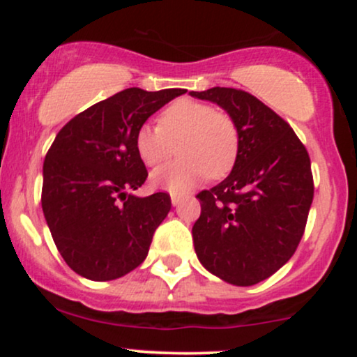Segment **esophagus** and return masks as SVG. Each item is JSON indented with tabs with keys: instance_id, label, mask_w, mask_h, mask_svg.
<instances>
[{
	"instance_id": "34e87169",
	"label": "esophagus",
	"mask_w": 357,
	"mask_h": 357,
	"mask_svg": "<svg viewBox=\"0 0 357 357\" xmlns=\"http://www.w3.org/2000/svg\"><path fill=\"white\" fill-rule=\"evenodd\" d=\"M171 203H173V206H178V204L181 203V196L173 195V196H171Z\"/></svg>"
}]
</instances>
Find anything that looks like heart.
I'll use <instances>...</instances> for the list:
<instances>
[{
	"label": "heart",
	"instance_id": "1",
	"mask_svg": "<svg viewBox=\"0 0 357 357\" xmlns=\"http://www.w3.org/2000/svg\"><path fill=\"white\" fill-rule=\"evenodd\" d=\"M178 161L158 167L151 174L154 188L183 195L208 174L223 178L238 158L240 136L235 121L227 112L204 102L179 99L159 116V126L142 124L134 146L147 166H158L174 154Z\"/></svg>",
	"mask_w": 357,
	"mask_h": 357
}]
</instances>
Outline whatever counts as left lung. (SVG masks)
<instances>
[{
	"label": "left lung",
	"mask_w": 357,
	"mask_h": 357,
	"mask_svg": "<svg viewBox=\"0 0 357 357\" xmlns=\"http://www.w3.org/2000/svg\"><path fill=\"white\" fill-rule=\"evenodd\" d=\"M210 100L238 127V158L228 178L196 198L195 252L208 272L248 287L284 267L304 235L314 198L305 146L287 122L245 90L190 92Z\"/></svg>",
	"instance_id": "left-lung-1"
}]
</instances>
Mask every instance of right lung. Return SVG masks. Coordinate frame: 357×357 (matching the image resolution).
Masks as SVG:
<instances>
[{
	"label": "right lung",
	"mask_w": 357,
	"mask_h": 357,
	"mask_svg": "<svg viewBox=\"0 0 357 357\" xmlns=\"http://www.w3.org/2000/svg\"><path fill=\"white\" fill-rule=\"evenodd\" d=\"M184 92L126 89L56 134L43 162L42 208L60 255L79 275L114 280L146 260L171 198L129 195L147 178L134 139L147 119Z\"/></svg>",
	"instance_id": "right-lung-1"
}]
</instances>
